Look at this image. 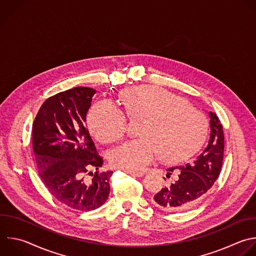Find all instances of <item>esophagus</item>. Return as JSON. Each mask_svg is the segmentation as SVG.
<instances>
[{
    "label": "esophagus",
    "instance_id": "1",
    "mask_svg": "<svg viewBox=\"0 0 256 256\" xmlns=\"http://www.w3.org/2000/svg\"><path fill=\"white\" fill-rule=\"evenodd\" d=\"M126 173H128V175H132V176H134V177H140V178L144 175V172H130V171H126Z\"/></svg>",
    "mask_w": 256,
    "mask_h": 256
}]
</instances>
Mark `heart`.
<instances>
[{
  "label": "heart",
  "instance_id": "heart-1",
  "mask_svg": "<svg viewBox=\"0 0 256 256\" xmlns=\"http://www.w3.org/2000/svg\"><path fill=\"white\" fill-rule=\"evenodd\" d=\"M124 108L110 102H96L88 114V124L102 142L120 140L126 132L128 118H144L138 134L110 152L112 164L126 171L144 168L158 154L164 162H175L194 154L205 142L208 122L187 102L166 90L136 86L120 96Z\"/></svg>",
  "mask_w": 256,
  "mask_h": 256
}]
</instances>
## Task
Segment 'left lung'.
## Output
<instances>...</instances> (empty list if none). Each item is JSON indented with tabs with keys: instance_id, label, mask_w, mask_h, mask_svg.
<instances>
[{
	"instance_id": "obj_1",
	"label": "left lung",
	"mask_w": 256,
	"mask_h": 256,
	"mask_svg": "<svg viewBox=\"0 0 256 256\" xmlns=\"http://www.w3.org/2000/svg\"><path fill=\"white\" fill-rule=\"evenodd\" d=\"M209 116L211 132L207 146L193 162L166 170V177L174 175V178L154 196L152 203L158 208L182 212L194 207L219 177L224 156V132L218 116L213 112Z\"/></svg>"
}]
</instances>
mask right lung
<instances>
[{"mask_svg":"<svg viewBox=\"0 0 256 256\" xmlns=\"http://www.w3.org/2000/svg\"><path fill=\"white\" fill-rule=\"evenodd\" d=\"M96 92L74 88L47 98L32 128L40 178L50 194L78 211L104 204L112 171L100 172L104 158L86 128V114Z\"/></svg>","mask_w":256,"mask_h":256,"instance_id":"1","label":"right lung"}]
</instances>
